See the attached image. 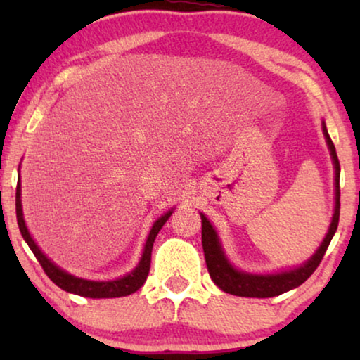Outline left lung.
Returning <instances> with one entry per match:
<instances>
[{
	"instance_id": "obj_1",
	"label": "left lung",
	"mask_w": 360,
	"mask_h": 360,
	"mask_svg": "<svg viewBox=\"0 0 360 360\" xmlns=\"http://www.w3.org/2000/svg\"><path fill=\"white\" fill-rule=\"evenodd\" d=\"M323 134L326 137L329 152H331V159L334 164V214L329 224V231L326 238L323 239L321 245H319L316 252L309 257L308 262H304L300 267H295L292 270H285V272L277 274H267V275H259V274H248L240 272L236 267L231 265V262L226 257L223 248H221L219 238L216 234V231L206 216L201 214V243H203V252L206 259V267H208L210 277L213 278V282L226 293L236 295V297H249V298H270L282 295L290 290L297 288L302 285L304 280L309 278L314 270L318 269L319 262H321L329 243H331L334 233H336L338 224H339V210H341V203H339V196H341V190H339V175H341V167H339L336 147H334L331 137L328 134L326 124L323 122Z\"/></svg>"
}]
</instances>
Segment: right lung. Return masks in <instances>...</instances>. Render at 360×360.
Here are the masks:
<instances>
[{"label": "right lung", "instance_id": "right-lung-1", "mask_svg": "<svg viewBox=\"0 0 360 360\" xmlns=\"http://www.w3.org/2000/svg\"><path fill=\"white\" fill-rule=\"evenodd\" d=\"M174 213V210L167 211L165 214H162L159 219L155 221L154 226H152L149 238L146 240L144 252H142V257L137 264V267L132 270L131 274L124 275V277L110 280V282H95V280H85L78 278L75 275H70L65 270L57 267L56 264L51 262V259L46 257V254L42 252L41 249L37 248V244L34 243V239L29 234L26 228V223H24L22 216V205H21V181L18 179V186H16V218H18V226L19 231H21L24 240H26L29 248L36 255L39 264L42 265L44 272L49 278L52 280L57 287H60L65 292L80 295V297L86 298H116V297H127V295L134 293L139 290L142 285H144L147 275H149L150 269V255H152V245H154V240L162 229V226L167 223V219L170 218V214Z\"/></svg>", "mask_w": 360, "mask_h": 360}]
</instances>
